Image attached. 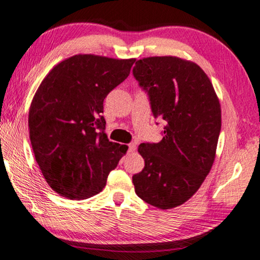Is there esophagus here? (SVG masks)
<instances>
[{
    "mask_svg": "<svg viewBox=\"0 0 260 260\" xmlns=\"http://www.w3.org/2000/svg\"><path fill=\"white\" fill-rule=\"evenodd\" d=\"M135 149H137V146L134 143H129L128 145V153H134Z\"/></svg>",
    "mask_w": 260,
    "mask_h": 260,
    "instance_id": "34e87169",
    "label": "esophagus"
}]
</instances>
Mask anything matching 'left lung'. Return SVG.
Wrapping results in <instances>:
<instances>
[{
    "instance_id": "obj_1",
    "label": "left lung",
    "mask_w": 260,
    "mask_h": 260,
    "mask_svg": "<svg viewBox=\"0 0 260 260\" xmlns=\"http://www.w3.org/2000/svg\"><path fill=\"white\" fill-rule=\"evenodd\" d=\"M133 76L148 94L154 118L166 121L160 142L139 146L145 168L133 175L135 192L158 209L179 207L214 164L222 125L218 98L203 70L177 57L143 58Z\"/></svg>"
}]
</instances>
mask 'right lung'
<instances>
[{
  "label": "right lung",
  "instance_id": "obj_1",
  "mask_svg": "<svg viewBox=\"0 0 260 260\" xmlns=\"http://www.w3.org/2000/svg\"><path fill=\"white\" fill-rule=\"evenodd\" d=\"M135 59L76 55L57 64L38 87L29 111L30 141L48 184L60 196L99 193L127 152L105 134L104 99Z\"/></svg>",
  "mask_w": 260,
  "mask_h": 260
}]
</instances>
